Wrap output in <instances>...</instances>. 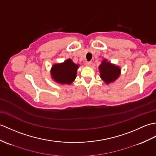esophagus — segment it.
<instances>
[{
  "mask_svg": "<svg viewBox=\"0 0 156 156\" xmlns=\"http://www.w3.org/2000/svg\"><path fill=\"white\" fill-rule=\"evenodd\" d=\"M85 64L86 66H90L92 65V62H86Z\"/></svg>",
  "mask_w": 156,
  "mask_h": 156,
  "instance_id": "esophagus-1",
  "label": "esophagus"
}]
</instances>
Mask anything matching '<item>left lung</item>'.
Returning a JSON list of instances; mask_svg holds the SVG:
<instances>
[{
	"label": "left lung",
	"mask_w": 156,
	"mask_h": 156,
	"mask_svg": "<svg viewBox=\"0 0 156 156\" xmlns=\"http://www.w3.org/2000/svg\"><path fill=\"white\" fill-rule=\"evenodd\" d=\"M98 68L100 72V78L107 84L114 82L119 78L121 73L120 68L108 62L106 59L103 60Z\"/></svg>",
	"instance_id": "left-lung-1"
}]
</instances>
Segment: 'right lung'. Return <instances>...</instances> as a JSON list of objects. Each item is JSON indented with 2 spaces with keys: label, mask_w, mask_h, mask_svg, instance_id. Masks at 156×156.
<instances>
[{
  "label": "right lung",
  "mask_w": 156,
  "mask_h": 156,
  "mask_svg": "<svg viewBox=\"0 0 156 156\" xmlns=\"http://www.w3.org/2000/svg\"><path fill=\"white\" fill-rule=\"evenodd\" d=\"M79 64H76L71 59L64 62L55 64L52 66L51 76L54 81L62 84H70L76 77Z\"/></svg>",
  "instance_id": "obj_1"
}]
</instances>
